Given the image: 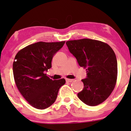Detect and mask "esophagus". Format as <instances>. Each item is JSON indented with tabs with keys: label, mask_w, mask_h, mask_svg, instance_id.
I'll use <instances>...</instances> for the list:
<instances>
[{
	"label": "esophagus",
	"mask_w": 131,
	"mask_h": 131,
	"mask_svg": "<svg viewBox=\"0 0 131 131\" xmlns=\"http://www.w3.org/2000/svg\"><path fill=\"white\" fill-rule=\"evenodd\" d=\"M73 79H66V82H72L73 81Z\"/></svg>",
	"instance_id": "1"
}]
</instances>
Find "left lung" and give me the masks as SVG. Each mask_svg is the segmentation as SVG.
<instances>
[{"instance_id":"obj_1","label":"left lung","mask_w":131,"mask_h":131,"mask_svg":"<svg viewBox=\"0 0 131 131\" xmlns=\"http://www.w3.org/2000/svg\"><path fill=\"white\" fill-rule=\"evenodd\" d=\"M79 65L86 69V78L82 79L84 88L78 96L89 106H95L110 96L117 76V59L108 45L89 39L66 42Z\"/></svg>"}]
</instances>
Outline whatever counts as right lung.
<instances>
[{
    "mask_svg": "<svg viewBox=\"0 0 131 131\" xmlns=\"http://www.w3.org/2000/svg\"><path fill=\"white\" fill-rule=\"evenodd\" d=\"M65 41L39 42L30 45L17 53L13 62L16 85L21 95L31 106L45 109L55 101L59 89L66 80H52L45 74L52 67L54 55Z\"/></svg>",
    "mask_w": 131,
    "mask_h": 131,
    "instance_id": "right-lung-1",
    "label": "right lung"
}]
</instances>
